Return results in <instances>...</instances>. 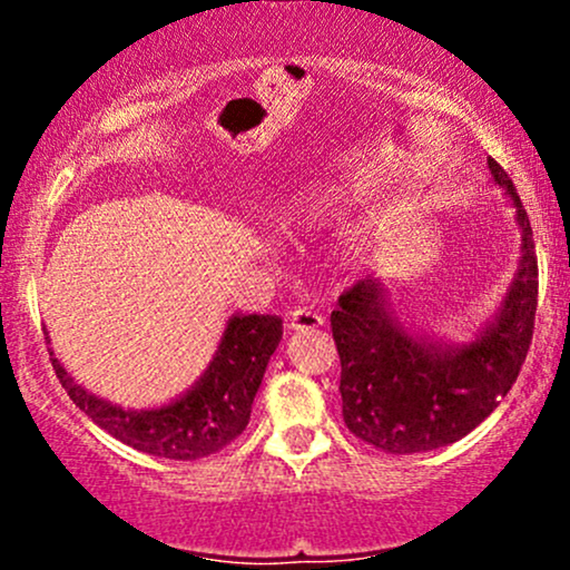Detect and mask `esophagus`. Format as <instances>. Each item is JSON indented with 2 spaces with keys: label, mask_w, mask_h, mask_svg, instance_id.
Segmentation results:
<instances>
[{
  "label": "esophagus",
  "mask_w": 570,
  "mask_h": 570,
  "mask_svg": "<svg viewBox=\"0 0 570 570\" xmlns=\"http://www.w3.org/2000/svg\"><path fill=\"white\" fill-rule=\"evenodd\" d=\"M324 324L322 313H316L313 307H294L289 313V326L297 332H307V330H316V326Z\"/></svg>",
  "instance_id": "obj_1"
}]
</instances>
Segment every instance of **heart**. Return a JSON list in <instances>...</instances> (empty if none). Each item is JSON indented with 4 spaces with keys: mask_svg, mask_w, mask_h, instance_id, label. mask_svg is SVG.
Segmentation results:
<instances>
[{
    "mask_svg": "<svg viewBox=\"0 0 570 570\" xmlns=\"http://www.w3.org/2000/svg\"><path fill=\"white\" fill-rule=\"evenodd\" d=\"M326 203H307L303 212L297 214H289V219H286V225H297V227H305V225H313L318 217L324 214Z\"/></svg>",
    "mask_w": 570,
    "mask_h": 570,
    "instance_id": "obj_1",
    "label": "heart"
}]
</instances>
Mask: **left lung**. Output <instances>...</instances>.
Returning <instances> with one entry per match:
<instances>
[{
    "mask_svg": "<svg viewBox=\"0 0 570 570\" xmlns=\"http://www.w3.org/2000/svg\"><path fill=\"white\" fill-rule=\"evenodd\" d=\"M488 168L517 208L522 259L499 318L474 343L442 348L412 337L391 316L389 292L377 278L356 281L332 311L343 421L383 453H426L466 436L509 394L531 348L539 305L531 219L509 174L493 158Z\"/></svg>",
    "mask_w": 570,
    "mask_h": 570,
    "instance_id": "1",
    "label": "left lung"
}]
</instances>
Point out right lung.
<instances>
[{"label":"right lung","instance_id":"add662e5","mask_svg":"<svg viewBox=\"0 0 570 570\" xmlns=\"http://www.w3.org/2000/svg\"><path fill=\"white\" fill-rule=\"evenodd\" d=\"M284 326L278 316H233L227 322L217 356L193 391L160 410H122L104 402L75 383L50 351L56 377L71 402L90 421L98 423L115 440L141 453L198 461L219 453L238 440L252 417V402L263 383L265 367L278 348Z\"/></svg>","mask_w":570,"mask_h":570}]
</instances>
